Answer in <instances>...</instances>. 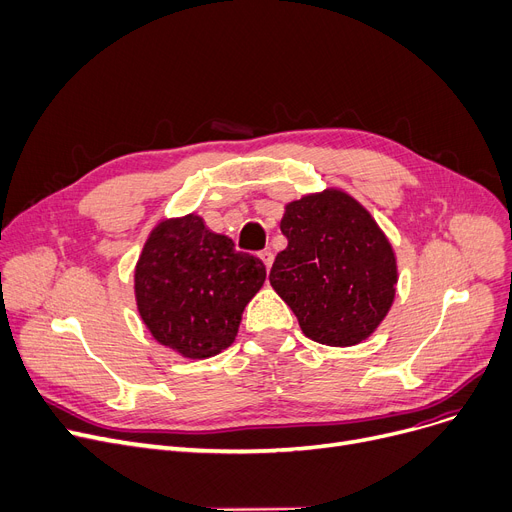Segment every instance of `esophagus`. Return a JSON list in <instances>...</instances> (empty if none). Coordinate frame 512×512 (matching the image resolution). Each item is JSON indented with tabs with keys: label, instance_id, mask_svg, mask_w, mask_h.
<instances>
[{
	"label": "esophagus",
	"instance_id": "obj_1",
	"mask_svg": "<svg viewBox=\"0 0 512 512\" xmlns=\"http://www.w3.org/2000/svg\"><path fill=\"white\" fill-rule=\"evenodd\" d=\"M260 260L264 262L266 269H271V266H273V260H275V254H273L271 250H262V252H260Z\"/></svg>",
	"mask_w": 512,
	"mask_h": 512
}]
</instances>
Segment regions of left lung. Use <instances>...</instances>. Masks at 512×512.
<instances>
[{
    "instance_id": "obj_1",
    "label": "left lung",
    "mask_w": 512,
    "mask_h": 512,
    "mask_svg": "<svg viewBox=\"0 0 512 512\" xmlns=\"http://www.w3.org/2000/svg\"><path fill=\"white\" fill-rule=\"evenodd\" d=\"M287 248L271 285L312 342L348 348L367 339L394 304L398 264L371 212L342 189L289 202L281 218Z\"/></svg>"
}]
</instances>
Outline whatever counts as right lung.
Returning a JSON list of instances; mask_svg holds the SVG:
<instances>
[{"mask_svg": "<svg viewBox=\"0 0 512 512\" xmlns=\"http://www.w3.org/2000/svg\"><path fill=\"white\" fill-rule=\"evenodd\" d=\"M264 279L262 260L237 252L202 216L166 218L135 266L137 310L158 344L202 360L233 344L243 308Z\"/></svg>", "mask_w": 512, "mask_h": 512, "instance_id": "right-lung-1", "label": "right lung"}]
</instances>
